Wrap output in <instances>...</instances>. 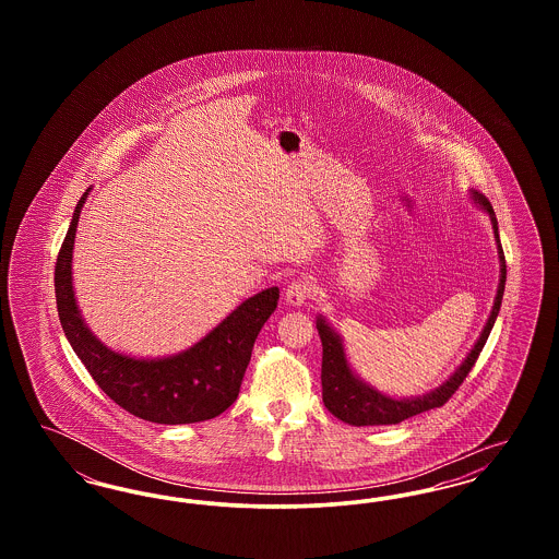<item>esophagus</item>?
<instances>
[{
  "label": "esophagus",
  "mask_w": 559,
  "mask_h": 559,
  "mask_svg": "<svg viewBox=\"0 0 559 559\" xmlns=\"http://www.w3.org/2000/svg\"><path fill=\"white\" fill-rule=\"evenodd\" d=\"M310 295H312V285H310V281H306V278L293 281V283H289L287 292H285V297H287V301H289L292 306L306 304V299H308Z\"/></svg>",
  "instance_id": "1"
}]
</instances>
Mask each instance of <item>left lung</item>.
I'll return each instance as SVG.
<instances>
[{"label": "left lung", "instance_id": "1", "mask_svg": "<svg viewBox=\"0 0 559 559\" xmlns=\"http://www.w3.org/2000/svg\"><path fill=\"white\" fill-rule=\"evenodd\" d=\"M472 201L478 205L479 210L490 215L492 222V230H495V239H497V251H499V262H501V278H499V289L495 297V306L492 312L486 320L479 340L476 346L472 347V352L465 356V360L461 362V367L452 372L451 377L436 390H431L426 396H417V399H392L388 394H381L379 390H374L369 383H365L356 372L349 369L346 358V349L342 337L335 333V329L324 320V317L317 319V329H319L320 342H322V402L326 406V411L331 415H335L340 421L349 424V426H396L400 421L415 417L419 413H426L429 408H438L442 404H447L452 394L459 390V385L463 383V379L467 377V372L472 371V367L478 360L479 352L486 344L495 320L499 317L501 310V301H503V292H506L507 266L506 255H503V247L499 240V224L495 217V210L490 205V201L478 192V190H469Z\"/></svg>", "mask_w": 559, "mask_h": 559}]
</instances>
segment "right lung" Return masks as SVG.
I'll list each match as a JSON object with an SVG mask.
<instances>
[{
    "label": "right lung",
    "instance_id": "right-lung-1",
    "mask_svg": "<svg viewBox=\"0 0 559 559\" xmlns=\"http://www.w3.org/2000/svg\"><path fill=\"white\" fill-rule=\"evenodd\" d=\"M87 192L75 207L53 267L58 319L69 344L108 399L144 421L180 426L222 415L239 396L258 333L276 310L278 287L245 299L201 342L180 354L132 358L115 352L87 329L73 292V245Z\"/></svg>",
    "mask_w": 559,
    "mask_h": 559
}]
</instances>
